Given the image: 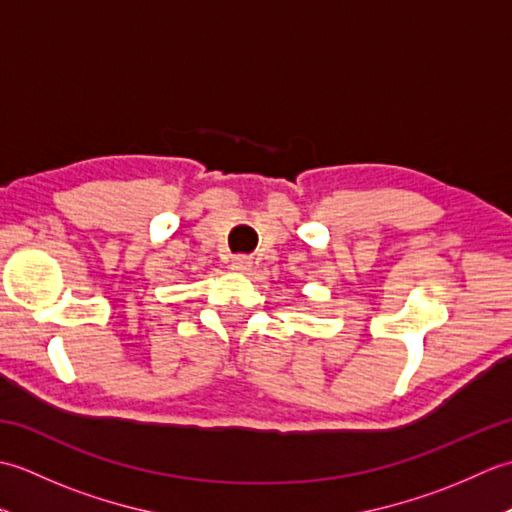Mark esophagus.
<instances>
[{"instance_id":"34e87169","label":"esophagus","mask_w":512,"mask_h":512,"mask_svg":"<svg viewBox=\"0 0 512 512\" xmlns=\"http://www.w3.org/2000/svg\"><path fill=\"white\" fill-rule=\"evenodd\" d=\"M250 268H253V262H250V257H246V255H235L231 259V270H233V273L246 275Z\"/></svg>"}]
</instances>
